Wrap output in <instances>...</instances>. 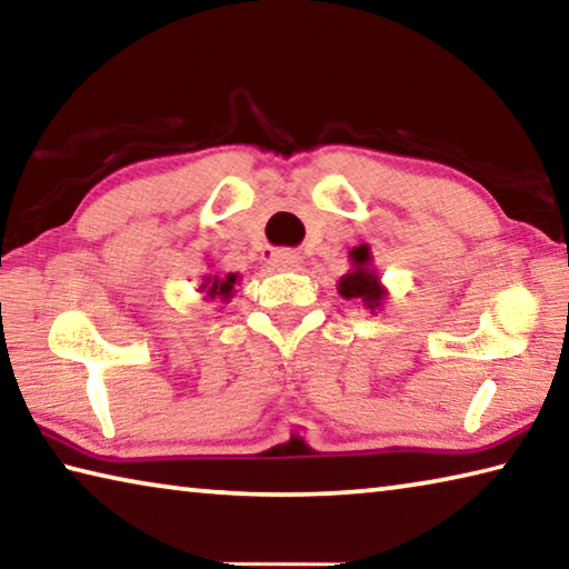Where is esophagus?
<instances>
[{
  "label": "esophagus",
  "instance_id": "esophagus-1",
  "mask_svg": "<svg viewBox=\"0 0 569 569\" xmlns=\"http://www.w3.org/2000/svg\"><path fill=\"white\" fill-rule=\"evenodd\" d=\"M271 263L276 268H296L298 263H301V256H298L296 250L281 248V250H273V253H271Z\"/></svg>",
  "mask_w": 569,
  "mask_h": 569
}]
</instances>
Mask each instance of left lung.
<instances>
[{
	"label": "left lung",
	"instance_id": "8db88e82",
	"mask_svg": "<svg viewBox=\"0 0 569 569\" xmlns=\"http://www.w3.org/2000/svg\"><path fill=\"white\" fill-rule=\"evenodd\" d=\"M349 258H351V271L341 276L339 293L346 298V301H361L363 308L377 311V308L383 303V298H387V288L381 286L379 273L373 271L369 243L356 246L349 253Z\"/></svg>",
	"mask_w": 569,
	"mask_h": 569
}]
</instances>
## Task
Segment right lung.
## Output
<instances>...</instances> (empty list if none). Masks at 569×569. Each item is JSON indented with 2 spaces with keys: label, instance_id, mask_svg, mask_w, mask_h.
Returning a JSON list of instances; mask_svg holds the SVG:
<instances>
[{
  "label": "right lung",
  "instance_id": "add662e5",
  "mask_svg": "<svg viewBox=\"0 0 569 569\" xmlns=\"http://www.w3.org/2000/svg\"><path fill=\"white\" fill-rule=\"evenodd\" d=\"M238 281V273H228V276H206L203 283H200V293H206V298H220V301H228L233 296V286Z\"/></svg>",
  "mask_w": 569,
  "mask_h": 569
}]
</instances>
